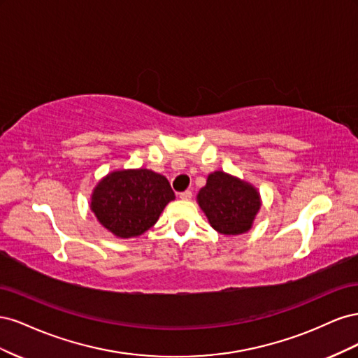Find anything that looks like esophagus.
Listing matches in <instances>:
<instances>
[{
  "label": "esophagus",
  "instance_id": "esophagus-1",
  "mask_svg": "<svg viewBox=\"0 0 358 358\" xmlns=\"http://www.w3.org/2000/svg\"><path fill=\"white\" fill-rule=\"evenodd\" d=\"M179 199H180V200H185V201H188V200H191V199H192V192H191V191H183V192H180V194H179Z\"/></svg>",
  "mask_w": 358,
  "mask_h": 358
}]
</instances>
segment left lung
Returning a JSON list of instances; mask_svg holds the SVG:
<instances>
[{"label": "left lung", "mask_w": 358, "mask_h": 358, "mask_svg": "<svg viewBox=\"0 0 358 358\" xmlns=\"http://www.w3.org/2000/svg\"><path fill=\"white\" fill-rule=\"evenodd\" d=\"M197 203L213 230L237 236L252 229L262 197L252 183L216 170L199 191Z\"/></svg>", "instance_id": "1"}]
</instances>
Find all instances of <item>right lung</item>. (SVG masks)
Listing matches in <instances>:
<instances>
[{"mask_svg": "<svg viewBox=\"0 0 358 358\" xmlns=\"http://www.w3.org/2000/svg\"><path fill=\"white\" fill-rule=\"evenodd\" d=\"M171 200L175 192L166 176L148 169H122L99 180L90 208L106 230L131 239L155 225Z\"/></svg>", "mask_w": 358, "mask_h": 358, "instance_id": "right-lung-1", "label": "right lung"}]
</instances>
